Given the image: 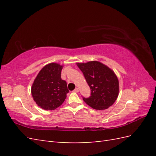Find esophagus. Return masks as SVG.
Instances as JSON below:
<instances>
[{
  "mask_svg": "<svg viewBox=\"0 0 156 156\" xmlns=\"http://www.w3.org/2000/svg\"><path fill=\"white\" fill-rule=\"evenodd\" d=\"M74 92H78V89L77 88H76L74 90Z\"/></svg>",
  "mask_w": 156,
  "mask_h": 156,
  "instance_id": "34e87169",
  "label": "esophagus"
}]
</instances>
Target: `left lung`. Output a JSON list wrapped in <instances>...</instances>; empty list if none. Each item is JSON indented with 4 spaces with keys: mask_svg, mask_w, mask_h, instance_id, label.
I'll use <instances>...</instances> for the list:
<instances>
[{
    "mask_svg": "<svg viewBox=\"0 0 156 156\" xmlns=\"http://www.w3.org/2000/svg\"><path fill=\"white\" fill-rule=\"evenodd\" d=\"M90 88V97L84 101L96 110H105L114 103L119 95V80L114 72L97 61L77 63Z\"/></svg>",
    "mask_w": 156,
    "mask_h": 156,
    "instance_id": "left-lung-1",
    "label": "left lung"
}]
</instances>
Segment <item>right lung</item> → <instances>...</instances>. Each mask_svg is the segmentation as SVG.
Returning <instances> with one entry per match:
<instances>
[{
	"instance_id": "1",
	"label": "right lung",
	"mask_w": 156,
	"mask_h": 156,
	"mask_svg": "<svg viewBox=\"0 0 156 156\" xmlns=\"http://www.w3.org/2000/svg\"><path fill=\"white\" fill-rule=\"evenodd\" d=\"M63 66L56 63L45 66L33 83L31 94L39 107L52 111L62 105L69 92L67 83L61 78Z\"/></svg>"
}]
</instances>
